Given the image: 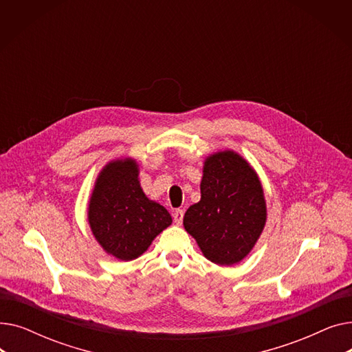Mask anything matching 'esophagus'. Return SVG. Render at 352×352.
<instances>
[{
	"mask_svg": "<svg viewBox=\"0 0 352 352\" xmlns=\"http://www.w3.org/2000/svg\"><path fill=\"white\" fill-rule=\"evenodd\" d=\"M173 217H174V223H175L177 226H181L182 218H184V211H182V210H175L174 214H173Z\"/></svg>",
	"mask_w": 352,
	"mask_h": 352,
	"instance_id": "esophagus-1",
	"label": "esophagus"
}]
</instances>
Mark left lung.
Returning <instances> with one entry per match:
<instances>
[{
    "label": "left lung",
    "instance_id": "1",
    "mask_svg": "<svg viewBox=\"0 0 352 352\" xmlns=\"http://www.w3.org/2000/svg\"><path fill=\"white\" fill-rule=\"evenodd\" d=\"M267 221L261 181L234 151L207 157L201 199L184 215V228L214 264L232 265L250 254Z\"/></svg>",
    "mask_w": 352,
    "mask_h": 352
}]
</instances>
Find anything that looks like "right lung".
<instances>
[{"label":"right lung","instance_id":"right-lung-1","mask_svg":"<svg viewBox=\"0 0 352 352\" xmlns=\"http://www.w3.org/2000/svg\"><path fill=\"white\" fill-rule=\"evenodd\" d=\"M133 158L108 162L100 173L88 206V223L102 250L121 261L144 254L173 218L158 202L148 199Z\"/></svg>","mask_w":352,"mask_h":352}]
</instances>
